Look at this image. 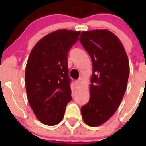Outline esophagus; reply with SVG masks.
<instances>
[{"label":"esophagus","mask_w":146,"mask_h":146,"mask_svg":"<svg viewBox=\"0 0 146 146\" xmlns=\"http://www.w3.org/2000/svg\"><path fill=\"white\" fill-rule=\"evenodd\" d=\"M80 80H76V82H75V85H76V87H79V85H80Z\"/></svg>","instance_id":"34e87169"}]
</instances>
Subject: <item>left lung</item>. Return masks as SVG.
<instances>
[{
    "label": "left lung",
    "instance_id": "obj_1",
    "mask_svg": "<svg viewBox=\"0 0 146 146\" xmlns=\"http://www.w3.org/2000/svg\"><path fill=\"white\" fill-rule=\"evenodd\" d=\"M78 40L92 63L90 98L80 111L86 124L98 126L120 105L129 76V59L119 38L107 29L83 31Z\"/></svg>",
    "mask_w": 146,
    "mask_h": 146
}]
</instances>
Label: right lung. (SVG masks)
<instances>
[{
    "mask_svg": "<svg viewBox=\"0 0 146 146\" xmlns=\"http://www.w3.org/2000/svg\"><path fill=\"white\" fill-rule=\"evenodd\" d=\"M80 33L64 29L51 32L36 44L29 56L25 68L27 99L44 124L60 123L72 100L67 56Z\"/></svg>",
    "mask_w": 146,
    "mask_h": 146,
    "instance_id": "1",
    "label": "right lung"
}]
</instances>
